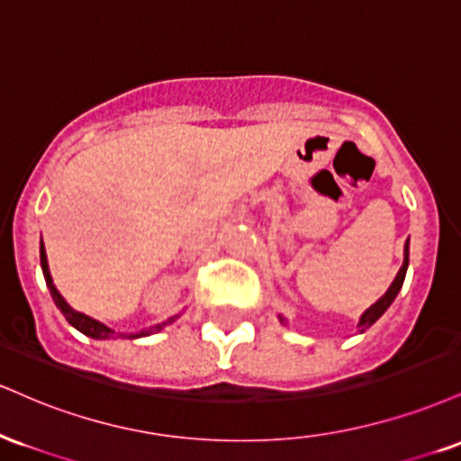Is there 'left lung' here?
I'll list each match as a JSON object with an SVG mask.
<instances>
[{
    "instance_id": "1",
    "label": "left lung",
    "mask_w": 461,
    "mask_h": 461,
    "mask_svg": "<svg viewBox=\"0 0 461 461\" xmlns=\"http://www.w3.org/2000/svg\"><path fill=\"white\" fill-rule=\"evenodd\" d=\"M408 254H410V250H408V241H405V257H403V265H402V269H399V274H397V278L393 280V285H391V289L386 291V294H384L380 300L375 302V304H373L369 311L365 312V315L360 317V323H358V328H360V332H365V330H369L373 323L377 321V319H380L384 312H386V308L393 304L394 302V297H397V294H399V289H402L403 286V280H405V272H408V263H410V258H408ZM280 321L285 323V319L280 317Z\"/></svg>"
}]
</instances>
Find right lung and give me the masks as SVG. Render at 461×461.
I'll list each match as a JSON object with an SVG mask.
<instances>
[{
    "instance_id": "add662e5",
    "label": "right lung",
    "mask_w": 461,
    "mask_h": 461,
    "mask_svg": "<svg viewBox=\"0 0 461 461\" xmlns=\"http://www.w3.org/2000/svg\"><path fill=\"white\" fill-rule=\"evenodd\" d=\"M41 265H42V274H45L49 291H51L53 302H56V306L59 308V311H62V315L67 317V321L70 323V326L77 328L81 334H86V337H90V339H110V337H113V334H116V332H113V330H110L107 326H103V323L96 321V319L84 315V312H79V311H73V308H70L67 302H64V297L59 295L56 286H53L51 274H49L45 246H42V241H41ZM161 326H166V323H161ZM161 326H153V328H149V330H142V332H138V334H129V337H127V334H121V337H127V339L149 337V334H155L157 330H161Z\"/></svg>"
}]
</instances>
